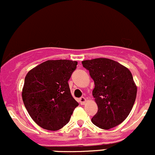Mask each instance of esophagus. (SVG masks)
<instances>
[{"label":"esophagus","mask_w":155,"mask_h":155,"mask_svg":"<svg viewBox=\"0 0 155 155\" xmlns=\"http://www.w3.org/2000/svg\"><path fill=\"white\" fill-rule=\"evenodd\" d=\"M80 103H81V105H84L86 103V98L84 97H81L80 98Z\"/></svg>","instance_id":"1"}]
</instances>
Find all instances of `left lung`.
<instances>
[{
    "instance_id": "8db88e82",
    "label": "left lung",
    "mask_w": 155,
    "mask_h": 155,
    "mask_svg": "<svg viewBox=\"0 0 155 155\" xmlns=\"http://www.w3.org/2000/svg\"><path fill=\"white\" fill-rule=\"evenodd\" d=\"M94 82L92 95L98 110L91 122L103 129H109L125 120L134 106L137 86L131 71L108 58L82 61Z\"/></svg>"
}]
</instances>
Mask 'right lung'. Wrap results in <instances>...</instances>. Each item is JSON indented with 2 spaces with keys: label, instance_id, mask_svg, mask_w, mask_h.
Returning a JSON list of instances; mask_svg holds the SVG:
<instances>
[{
  "label": "right lung",
  "instance_id": "1",
  "mask_svg": "<svg viewBox=\"0 0 155 155\" xmlns=\"http://www.w3.org/2000/svg\"><path fill=\"white\" fill-rule=\"evenodd\" d=\"M77 65V61L69 60H49L26 75L23 101L31 119L43 129L59 130L69 123L79 105L68 84Z\"/></svg>",
  "mask_w": 155,
  "mask_h": 155
}]
</instances>
